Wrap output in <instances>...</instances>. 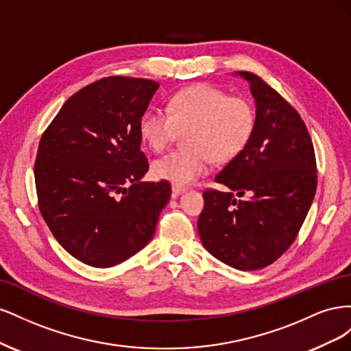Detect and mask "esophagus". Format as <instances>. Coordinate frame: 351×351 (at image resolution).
I'll list each match as a JSON object with an SVG mask.
<instances>
[{"instance_id":"esophagus-1","label":"esophagus","mask_w":351,"mask_h":351,"mask_svg":"<svg viewBox=\"0 0 351 351\" xmlns=\"http://www.w3.org/2000/svg\"><path fill=\"white\" fill-rule=\"evenodd\" d=\"M184 192H186V187L173 184V197H177L178 195H182V193H184Z\"/></svg>"}]
</instances>
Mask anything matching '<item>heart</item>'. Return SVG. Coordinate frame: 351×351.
<instances>
[{"label":"heart","mask_w":351,"mask_h":351,"mask_svg":"<svg viewBox=\"0 0 351 351\" xmlns=\"http://www.w3.org/2000/svg\"><path fill=\"white\" fill-rule=\"evenodd\" d=\"M253 123L254 112L246 99L197 84L176 93L167 111L147 110L141 119V134L161 152L186 132L184 149L168 152L152 164L156 178L184 187L209 171L212 156L217 161L236 156L249 142Z\"/></svg>","instance_id":"b5f03b06"}]
</instances>
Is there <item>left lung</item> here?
<instances>
[{
    "mask_svg": "<svg viewBox=\"0 0 351 351\" xmlns=\"http://www.w3.org/2000/svg\"><path fill=\"white\" fill-rule=\"evenodd\" d=\"M256 119L246 146L217 174L227 192L205 190L197 221L205 249L231 268L268 267L291 246L316 192V159L306 125L281 95L249 71ZM244 199H236L234 193Z\"/></svg>",
    "mask_w": 351,
    "mask_h": 351,
    "instance_id": "8db88e82",
    "label": "left lung"
}]
</instances>
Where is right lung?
<instances>
[{
  "label": "right lung",
  "mask_w": 351,
  "mask_h": 351,
  "mask_svg": "<svg viewBox=\"0 0 351 351\" xmlns=\"http://www.w3.org/2000/svg\"><path fill=\"white\" fill-rule=\"evenodd\" d=\"M159 84L111 76L70 97L40 137L38 205L73 258L110 268L143 249L171 197L168 182H142L141 119Z\"/></svg>",
  "instance_id": "obj_1"
}]
</instances>
